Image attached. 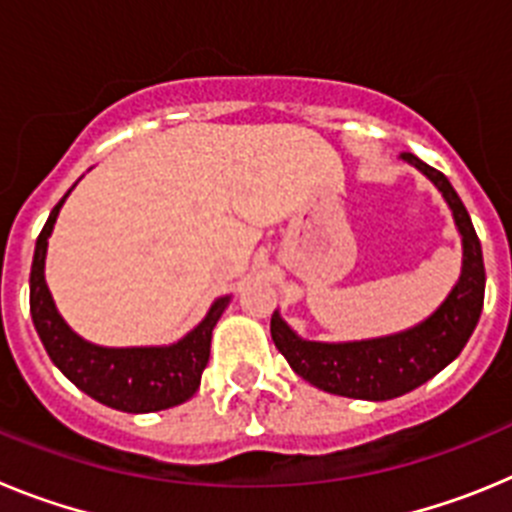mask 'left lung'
<instances>
[{
	"label": "left lung",
	"instance_id": "1",
	"mask_svg": "<svg viewBox=\"0 0 512 512\" xmlns=\"http://www.w3.org/2000/svg\"><path fill=\"white\" fill-rule=\"evenodd\" d=\"M400 158L428 176L454 212V223L464 248L461 277L431 318L392 336L366 338V341H305L274 310L271 338L282 356L295 369V374L330 395L379 402L415 390L461 354L472 330L477 328L485 302V261L467 207L441 171L420 161L413 153H402Z\"/></svg>",
	"mask_w": 512,
	"mask_h": 512
}]
</instances>
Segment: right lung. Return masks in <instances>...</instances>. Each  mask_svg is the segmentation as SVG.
Masks as SVG:
<instances>
[{
	"label": "right lung",
	"mask_w": 512,
	"mask_h": 512,
	"mask_svg": "<svg viewBox=\"0 0 512 512\" xmlns=\"http://www.w3.org/2000/svg\"><path fill=\"white\" fill-rule=\"evenodd\" d=\"M69 194L71 189L53 207L48 223L40 230L33 269H30V315L45 351L61 369L63 377L71 379L81 392H87L107 408L122 413H156L182 405L200 387L202 372L210 359L212 328L228 307L230 297L212 302L205 320L171 346L107 348L76 336L56 310L51 289L45 284L48 238Z\"/></svg>",
	"instance_id": "right-lung-1"
}]
</instances>
